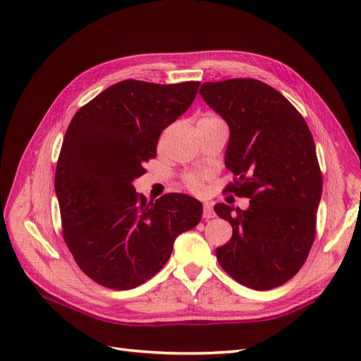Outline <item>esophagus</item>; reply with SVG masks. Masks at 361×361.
Segmentation results:
<instances>
[{
	"instance_id": "1",
	"label": "esophagus",
	"mask_w": 361,
	"mask_h": 361,
	"mask_svg": "<svg viewBox=\"0 0 361 361\" xmlns=\"http://www.w3.org/2000/svg\"><path fill=\"white\" fill-rule=\"evenodd\" d=\"M215 216V212H214V207L211 203H204L203 204V218H206V220H209V218H214Z\"/></svg>"
}]
</instances>
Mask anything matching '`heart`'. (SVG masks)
I'll return each mask as SVG.
<instances>
[{"label":"heart","mask_w":361,"mask_h":361,"mask_svg":"<svg viewBox=\"0 0 361 361\" xmlns=\"http://www.w3.org/2000/svg\"><path fill=\"white\" fill-rule=\"evenodd\" d=\"M199 123L214 125V123H224V122L216 114L206 113L199 118ZM207 179H209V174L204 173V171H190V173L183 174L182 182H183L185 187H187V190H190L191 192L200 194L204 190V183H206Z\"/></svg>","instance_id":"obj_1"}]
</instances>
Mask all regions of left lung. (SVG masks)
Returning a JSON list of instances; mask_svg holds the SVG:
<instances>
[{"label": "left lung", "mask_w": 361, "mask_h": 361, "mask_svg": "<svg viewBox=\"0 0 361 361\" xmlns=\"http://www.w3.org/2000/svg\"><path fill=\"white\" fill-rule=\"evenodd\" d=\"M200 94L231 128L226 187L250 199L248 209L218 203L215 212L233 227L215 250L218 264L241 285L268 290L304 265L316 235L322 173L310 129L285 96L253 78L203 82Z\"/></svg>", "instance_id": "1"}]
</instances>
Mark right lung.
<instances>
[{
	"mask_svg": "<svg viewBox=\"0 0 361 361\" xmlns=\"http://www.w3.org/2000/svg\"><path fill=\"white\" fill-rule=\"evenodd\" d=\"M199 85L125 80L73 116L57 161L56 194L64 243L97 285L116 290L143 285L166 265L174 239L199 224V200L170 192L147 202L133 185Z\"/></svg>",
	"mask_w": 361,
	"mask_h": 361,
	"instance_id": "right-lung-1",
	"label": "right lung"
}]
</instances>
